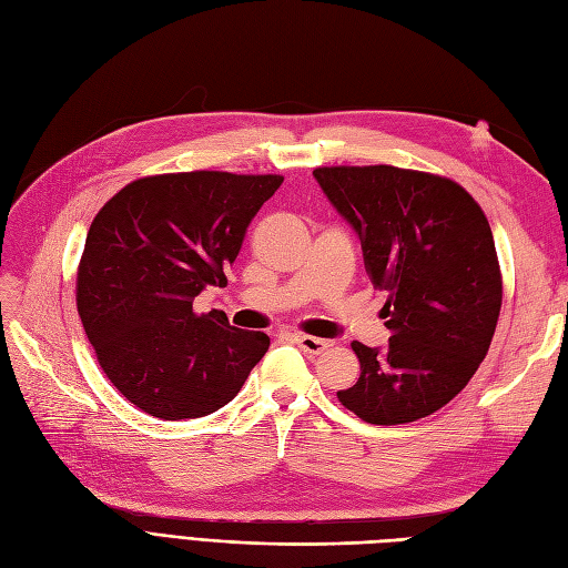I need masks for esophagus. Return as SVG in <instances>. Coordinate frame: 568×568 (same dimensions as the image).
<instances>
[{"mask_svg": "<svg viewBox=\"0 0 568 568\" xmlns=\"http://www.w3.org/2000/svg\"><path fill=\"white\" fill-rule=\"evenodd\" d=\"M296 343H298V346H301L305 353H311V355H320V353H324L326 348H332V341L317 338V336H305V334H298V336H296Z\"/></svg>", "mask_w": 568, "mask_h": 568, "instance_id": "34e87169", "label": "esophagus"}]
</instances>
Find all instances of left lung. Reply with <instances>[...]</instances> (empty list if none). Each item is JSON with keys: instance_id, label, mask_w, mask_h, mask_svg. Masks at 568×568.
<instances>
[{"instance_id": "obj_1", "label": "left lung", "mask_w": 568, "mask_h": 568, "mask_svg": "<svg viewBox=\"0 0 568 568\" xmlns=\"http://www.w3.org/2000/svg\"><path fill=\"white\" fill-rule=\"evenodd\" d=\"M324 196L357 234L386 291L384 348L353 341L359 379L338 400L367 424L434 415L469 384L503 305L488 220L459 184L393 165L317 168Z\"/></svg>"}]
</instances>
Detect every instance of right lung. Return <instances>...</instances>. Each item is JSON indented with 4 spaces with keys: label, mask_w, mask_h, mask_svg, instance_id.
Here are the masks:
<instances>
[{
    "label": "right lung",
    "mask_w": 568,
    "mask_h": 568,
    "mask_svg": "<svg viewBox=\"0 0 568 568\" xmlns=\"http://www.w3.org/2000/svg\"><path fill=\"white\" fill-rule=\"evenodd\" d=\"M280 175L215 170L128 184L101 209L78 270V313L101 369L159 419L225 407L270 348L263 332L222 311L194 313L205 286H225L261 205Z\"/></svg>",
    "instance_id": "1"
}]
</instances>
